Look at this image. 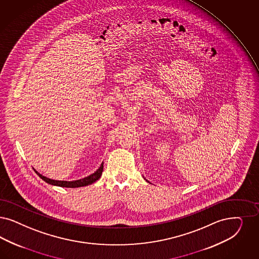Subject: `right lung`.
<instances>
[{"mask_svg": "<svg viewBox=\"0 0 259 259\" xmlns=\"http://www.w3.org/2000/svg\"><path fill=\"white\" fill-rule=\"evenodd\" d=\"M102 171H103V162L101 163L100 167L95 173L91 174L88 177H85V178L80 179V180H76V181L68 182V181H57V180H52V179L47 178L45 176H43L42 174L38 173L35 170L36 174L42 180H44L46 183H48L50 185H53V186H56V187L71 188H80V187H85V186L92 185L93 183H95L96 181H98V179L100 178V176L102 174Z\"/></svg>", "mask_w": 259, "mask_h": 259, "instance_id": "add662e5", "label": "right lung"}]
</instances>
